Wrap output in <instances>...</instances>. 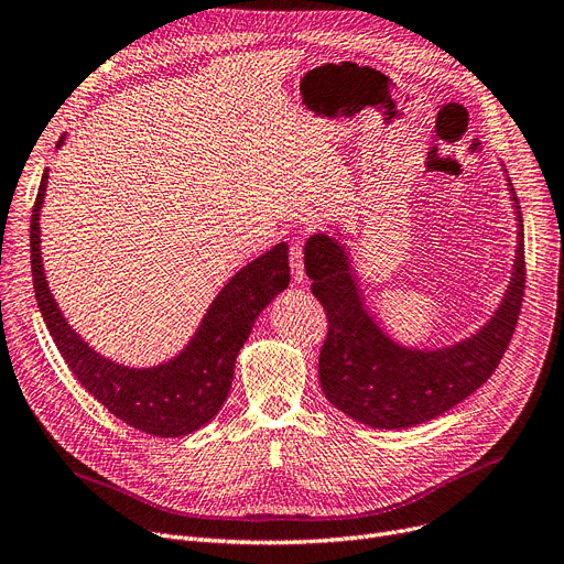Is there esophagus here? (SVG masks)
Returning <instances> with one entry per match:
<instances>
[{
  "label": "esophagus",
  "instance_id": "obj_1",
  "mask_svg": "<svg viewBox=\"0 0 564 564\" xmlns=\"http://www.w3.org/2000/svg\"><path fill=\"white\" fill-rule=\"evenodd\" d=\"M290 267H292V279H295L297 283H304L306 281V274H304V247L302 241L295 239L290 243Z\"/></svg>",
  "mask_w": 564,
  "mask_h": 564
}]
</instances>
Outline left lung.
<instances>
[{
	"label": "left lung",
	"mask_w": 564,
	"mask_h": 564,
	"mask_svg": "<svg viewBox=\"0 0 564 564\" xmlns=\"http://www.w3.org/2000/svg\"><path fill=\"white\" fill-rule=\"evenodd\" d=\"M513 274L496 315L477 334L437 350H410L391 340L364 308L346 249L329 235H313L304 249L311 292L327 313V338L317 376L334 408L373 429H408L435 420L494 376L517 327L525 292L523 216Z\"/></svg>",
	"instance_id": "left-lung-1"
}]
</instances>
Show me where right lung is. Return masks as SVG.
I'll return each mask as SVG.
<instances>
[{"label":"right lung","instance_id":"obj_1","mask_svg":"<svg viewBox=\"0 0 564 564\" xmlns=\"http://www.w3.org/2000/svg\"><path fill=\"white\" fill-rule=\"evenodd\" d=\"M62 142L64 138H59L57 147H62ZM45 184L47 170L41 177L32 209V276L39 311L70 373L117 420L138 431L159 437H177L198 431L228 399L237 352L247 343L256 317L290 283L288 243H276L274 249L239 269L218 292L198 332L177 357L150 369H131L94 352L70 329L51 295L43 274L39 228Z\"/></svg>","mask_w":564,"mask_h":564}]
</instances>
